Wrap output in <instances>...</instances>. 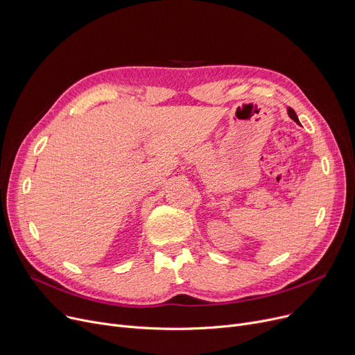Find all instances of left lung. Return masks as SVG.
<instances>
[{
    "mask_svg": "<svg viewBox=\"0 0 355 355\" xmlns=\"http://www.w3.org/2000/svg\"><path fill=\"white\" fill-rule=\"evenodd\" d=\"M288 115H289L296 123H300V121H297V116H296V114H295V110H293L292 107H288Z\"/></svg>",
    "mask_w": 355,
    "mask_h": 355,
    "instance_id": "8db88e82",
    "label": "left lung"
}]
</instances>
